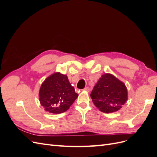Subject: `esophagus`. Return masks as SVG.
<instances>
[{
    "label": "esophagus",
    "instance_id": "1",
    "mask_svg": "<svg viewBox=\"0 0 157 157\" xmlns=\"http://www.w3.org/2000/svg\"><path fill=\"white\" fill-rule=\"evenodd\" d=\"M83 90H84V91H86V92H90V88L89 87H85Z\"/></svg>",
    "mask_w": 157,
    "mask_h": 157
}]
</instances>
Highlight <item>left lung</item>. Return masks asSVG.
<instances>
[{"mask_svg":"<svg viewBox=\"0 0 157 157\" xmlns=\"http://www.w3.org/2000/svg\"><path fill=\"white\" fill-rule=\"evenodd\" d=\"M94 104L99 111L105 113L116 112L128 99L125 84L111 74L101 76L90 94Z\"/></svg>","mask_w":157,"mask_h":157,"instance_id":"obj_1","label":"left lung"}]
</instances>
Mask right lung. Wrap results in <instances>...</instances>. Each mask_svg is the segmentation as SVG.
I'll use <instances>...</instances> for the list:
<instances>
[{"label": "right lung", "mask_w": 157, "mask_h": 157, "mask_svg": "<svg viewBox=\"0 0 157 157\" xmlns=\"http://www.w3.org/2000/svg\"><path fill=\"white\" fill-rule=\"evenodd\" d=\"M78 97L67 76L59 72L47 77L39 91V100L44 110L50 113H62L69 109Z\"/></svg>", "instance_id": "obj_1"}]
</instances>
